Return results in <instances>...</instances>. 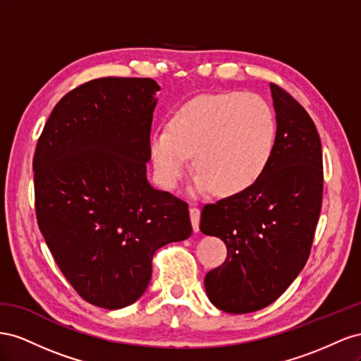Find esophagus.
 I'll list each match as a JSON object with an SVG mask.
<instances>
[{
  "label": "esophagus",
  "instance_id": "obj_1",
  "mask_svg": "<svg viewBox=\"0 0 361 361\" xmlns=\"http://www.w3.org/2000/svg\"><path fill=\"white\" fill-rule=\"evenodd\" d=\"M190 221H192V226L193 231L197 233L200 230V219H201V210L198 207H190Z\"/></svg>",
  "mask_w": 361,
  "mask_h": 361
}]
</instances>
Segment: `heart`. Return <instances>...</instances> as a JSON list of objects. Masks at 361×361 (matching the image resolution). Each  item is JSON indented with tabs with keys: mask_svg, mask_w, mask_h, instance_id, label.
I'll use <instances>...</instances> for the list:
<instances>
[{
	"mask_svg": "<svg viewBox=\"0 0 361 361\" xmlns=\"http://www.w3.org/2000/svg\"><path fill=\"white\" fill-rule=\"evenodd\" d=\"M276 122L269 104L251 92L201 95L180 107L168 131L154 133L149 151L156 173L175 189L189 172V157L200 175L197 188L238 195L262 178L274 156Z\"/></svg>",
	"mask_w": 361,
	"mask_h": 361,
	"instance_id": "obj_1",
	"label": "heart"
}]
</instances>
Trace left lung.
<instances>
[{"instance_id": "1", "label": "left lung", "mask_w": 361, "mask_h": 361, "mask_svg": "<svg viewBox=\"0 0 361 361\" xmlns=\"http://www.w3.org/2000/svg\"><path fill=\"white\" fill-rule=\"evenodd\" d=\"M276 113L274 156L254 186L204 205L200 230L226 245L225 262L205 275L209 300L234 314L272 304L302 271L322 207L321 137L289 92L271 83Z\"/></svg>"}]
</instances>
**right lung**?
<instances>
[{
	"label": "right lung",
	"instance_id": "add662e5",
	"mask_svg": "<svg viewBox=\"0 0 361 361\" xmlns=\"http://www.w3.org/2000/svg\"><path fill=\"white\" fill-rule=\"evenodd\" d=\"M151 78L106 77L61 98L35 157L39 230L85 301L118 310L147 290L152 255L192 234L188 202L147 180Z\"/></svg>",
	"mask_w": 361,
	"mask_h": 361
}]
</instances>
